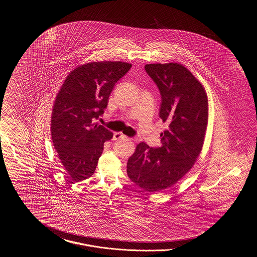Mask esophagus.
<instances>
[{
  "label": "esophagus",
  "instance_id": "34e87169",
  "mask_svg": "<svg viewBox=\"0 0 257 257\" xmlns=\"http://www.w3.org/2000/svg\"><path fill=\"white\" fill-rule=\"evenodd\" d=\"M127 139L125 135H123L121 132H116L113 134V141H118V140H124Z\"/></svg>",
  "mask_w": 257,
  "mask_h": 257
}]
</instances>
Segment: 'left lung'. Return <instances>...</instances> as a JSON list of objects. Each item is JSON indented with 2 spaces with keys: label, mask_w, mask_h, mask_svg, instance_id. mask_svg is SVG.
<instances>
[{
  "label": "left lung",
  "mask_w": 257,
  "mask_h": 257,
  "mask_svg": "<svg viewBox=\"0 0 257 257\" xmlns=\"http://www.w3.org/2000/svg\"><path fill=\"white\" fill-rule=\"evenodd\" d=\"M145 68L159 88V116L169 128L161 134V147L137 146L127 174L136 185L154 193L177 183L196 163L207 127L208 99L200 82L180 63H151Z\"/></svg>",
  "instance_id": "8db88e82"
}]
</instances>
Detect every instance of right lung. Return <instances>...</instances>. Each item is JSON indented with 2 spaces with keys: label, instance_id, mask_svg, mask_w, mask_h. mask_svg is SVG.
<instances>
[{
  "label": "right lung",
  "instance_id": "right-lung-1",
  "mask_svg": "<svg viewBox=\"0 0 257 257\" xmlns=\"http://www.w3.org/2000/svg\"><path fill=\"white\" fill-rule=\"evenodd\" d=\"M131 66L122 61L88 62L72 70L61 86L53 108L51 133L71 183L94 173L104 143L112 138L110 130L94 121L107 108L115 83Z\"/></svg>",
  "mask_w": 257,
  "mask_h": 257
}]
</instances>
